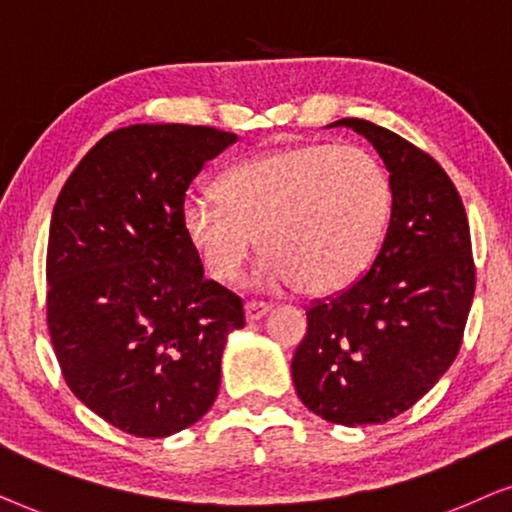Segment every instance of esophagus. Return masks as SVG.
Segmentation results:
<instances>
[{
	"label": "esophagus",
	"mask_w": 512,
	"mask_h": 512,
	"mask_svg": "<svg viewBox=\"0 0 512 512\" xmlns=\"http://www.w3.org/2000/svg\"><path fill=\"white\" fill-rule=\"evenodd\" d=\"M269 309L271 306L267 302H255V299H252V302H245V320H248V323H255V320L267 316Z\"/></svg>",
	"instance_id": "1"
}]
</instances>
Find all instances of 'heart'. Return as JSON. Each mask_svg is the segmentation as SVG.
Segmentation results:
<instances>
[{
	"instance_id": "b5f03b06",
	"label": "heart",
	"mask_w": 512,
	"mask_h": 512,
	"mask_svg": "<svg viewBox=\"0 0 512 512\" xmlns=\"http://www.w3.org/2000/svg\"><path fill=\"white\" fill-rule=\"evenodd\" d=\"M220 199L194 194L182 208L189 241L215 281H231L255 248L257 281L330 295L374 260L391 220L393 189L360 147L306 145L257 156L224 177Z\"/></svg>"
}]
</instances>
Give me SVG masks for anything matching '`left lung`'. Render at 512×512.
I'll use <instances>...</instances> for the list:
<instances>
[{"label": "left lung", "instance_id": "obj_1", "mask_svg": "<svg viewBox=\"0 0 512 512\" xmlns=\"http://www.w3.org/2000/svg\"><path fill=\"white\" fill-rule=\"evenodd\" d=\"M384 161L393 189L367 274L306 311L292 358L299 400L330 424H384L438 384L459 353L475 295L470 229L440 163L388 128L339 119Z\"/></svg>", "mask_w": 512, "mask_h": 512}]
</instances>
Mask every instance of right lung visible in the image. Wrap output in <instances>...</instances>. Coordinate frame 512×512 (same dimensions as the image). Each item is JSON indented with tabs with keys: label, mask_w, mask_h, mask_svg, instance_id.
<instances>
[{
	"label": "right lung",
	"mask_w": 512,
	"mask_h": 512,
	"mask_svg": "<svg viewBox=\"0 0 512 512\" xmlns=\"http://www.w3.org/2000/svg\"><path fill=\"white\" fill-rule=\"evenodd\" d=\"M210 126L109 133L58 194L46 320L70 391L138 438H168L215 403L243 302L203 278L182 208L203 163L234 145Z\"/></svg>",
	"instance_id": "add662e5"
}]
</instances>
